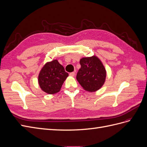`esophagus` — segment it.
<instances>
[{
	"instance_id": "1",
	"label": "esophagus",
	"mask_w": 147,
	"mask_h": 147,
	"mask_svg": "<svg viewBox=\"0 0 147 147\" xmlns=\"http://www.w3.org/2000/svg\"><path fill=\"white\" fill-rule=\"evenodd\" d=\"M69 75H70V76L74 77V76H75V73L74 72H70V73L69 74Z\"/></svg>"
}]
</instances>
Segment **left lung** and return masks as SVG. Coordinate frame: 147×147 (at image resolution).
I'll use <instances>...</instances> for the list:
<instances>
[{
    "label": "left lung",
    "mask_w": 147,
    "mask_h": 147,
    "mask_svg": "<svg viewBox=\"0 0 147 147\" xmlns=\"http://www.w3.org/2000/svg\"><path fill=\"white\" fill-rule=\"evenodd\" d=\"M81 68L77 75V80L84 90L96 91L104 84L106 70L100 60L93 56L83 57L80 61Z\"/></svg>",
    "instance_id": "8db88e82"
}]
</instances>
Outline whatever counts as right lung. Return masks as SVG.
Segmentation results:
<instances>
[{
    "label": "right lung",
    "instance_id": "right-lung-1",
    "mask_svg": "<svg viewBox=\"0 0 147 147\" xmlns=\"http://www.w3.org/2000/svg\"><path fill=\"white\" fill-rule=\"evenodd\" d=\"M64 67L55 59L45 64L38 75V84L42 90L49 94H55L61 90L68 77Z\"/></svg>",
    "mask_w": 147,
    "mask_h": 147
}]
</instances>
